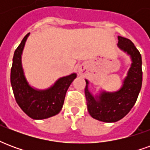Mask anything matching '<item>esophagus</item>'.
I'll list each match as a JSON object with an SVG mask.
<instances>
[{
	"mask_svg": "<svg viewBox=\"0 0 150 150\" xmlns=\"http://www.w3.org/2000/svg\"><path fill=\"white\" fill-rule=\"evenodd\" d=\"M86 71V69L83 66H81V67H79V73L80 74V75H83Z\"/></svg>",
	"mask_w": 150,
	"mask_h": 150,
	"instance_id": "34e87169",
	"label": "esophagus"
}]
</instances>
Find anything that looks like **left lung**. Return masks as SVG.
<instances>
[{
  "label": "left lung",
  "instance_id": "obj_1",
  "mask_svg": "<svg viewBox=\"0 0 150 150\" xmlns=\"http://www.w3.org/2000/svg\"><path fill=\"white\" fill-rule=\"evenodd\" d=\"M117 46L132 58V66L120 91L114 93L103 92L95 99L88 89L86 80L85 96L89 114L94 119L104 122H116L125 116L138 97L142 84V55L131 40L118 36Z\"/></svg>",
  "mask_w": 150,
  "mask_h": 150
}]
</instances>
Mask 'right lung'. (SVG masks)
<instances>
[{
	"label": "right lung",
	"instance_id": "add662e5",
	"mask_svg": "<svg viewBox=\"0 0 150 150\" xmlns=\"http://www.w3.org/2000/svg\"><path fill=\"white\" fill-rule=\"evenodd\" d=\"M27 34L15 50L11 67L10 82L17 103L32 119L42 120L55 116L61 111L69 86L76 78V74L59 79L54 85L45 91H38L28 84L21 67V53Z\"/></svg>",
	"mask_w": 150,
	"mask_h": 150
}]
</instances>
